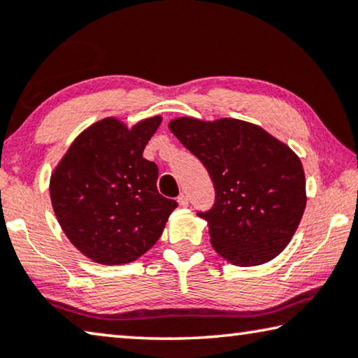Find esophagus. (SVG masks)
I'll return each instance as SVG.
<instances>
[{
    "label": "esophagus",
    "mask_w": 358,
    "mask_h": 358,
    "mask_svg": "<svg viewBox=\"0 0 358 358\" xmlns=\"http://www.w3.org/2000/svg\"><path fill=\"white\" fill-rule=\"evenodd\" d=\"M177 201H178V203H180V207H188V196L180 194Z\"/></svg>",
    "instance_id": "esophagus-1"
}]
</instances>
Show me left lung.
Wrapping results in <instances>:
<instances>
[{"label":"left lung","instance_id":"1","mask_svg":"<svg viewBox=\"0 0 358 358\" xmlns=\"http://www.w3.org/2000/svg\"><path fill=\"white\" fill-rule=\"evenodd\" d=\"M169 129L203 164L213 183V207L197 215L208 223L215 252L236 266L275 258L306 208L299 157L264 129L239 119L178 117Z\"/></svg>","mask_w":358,"mask_h":358}]
</instances>
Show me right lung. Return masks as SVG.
<instances>
[{"mask_svg": "<svg viewBox=\"0 0 358 358\" xmlns=\"http://www.w3.org/2000/svg\"><path fill=\"white\" fill-rule=\"evenodd\" d=\"M161 121L155 116L127 129L101 119L73 141L50 177L62 229L100 264H126L148 252L178 206L159 194L157 166L143 157Z\"/></svg>", "mask_w": 358, "mask_h": 358, "instance_id": "obj_1", "label": "right lung"}]
</instances>
